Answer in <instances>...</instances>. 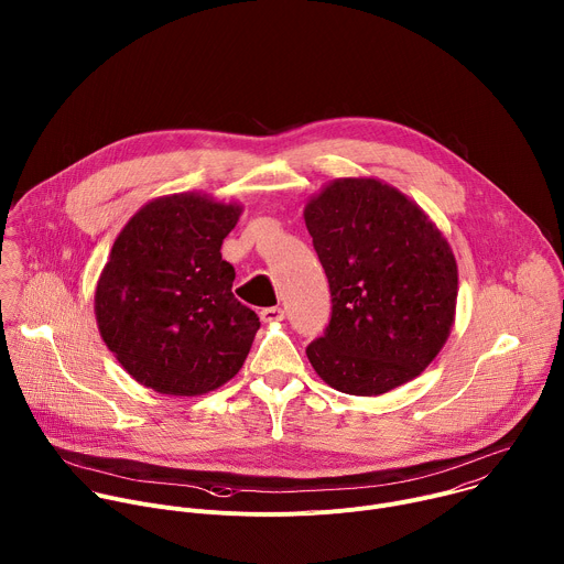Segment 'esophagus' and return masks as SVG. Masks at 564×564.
<instances>
[{
  "mask_svg": "<svg viewBox=\"0 0 564 564\" xmlns=\"http://www.w3.org/2000/svg\"><path fill=\"white\" fill-rule=\"evenodd\" d=\"M259 314H261L263 324H276V321H283L285 310L283 307H263Z\"/></svg>",
  "mask_w": 564,
  "mask_h": 564,
  "instance_id": "34e87169",
  "label": "esophagus"
}]
</instances>
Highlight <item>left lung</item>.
Instances as JSON below:
<instances>
[{
    "instance_id": "8db88e82",
    "label": "left lung",
    "mask_w": 564,
    "mask_h": 564,
    "mask_svg": "<svg viewBox=\"0 0 564 564\" xmlns=\"http://www.w3.org/2000/svg\"><path fill=\"white\" fill-rule=\"evenodd\" d=\"M333 316L307 346L316 375L348 394L415 379L455 324L457 263L426 212L377 178H337L303 209Z\"/></svg>"
}]
</instances>
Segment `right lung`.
I'll list each match as a JSON object with an SVG mask.
<instances>
[{
  "label": "right lung",
  "instance_id": "add662e5",
  "mask_svg": "<svg viewBox=\"0 0 564 564\" xmlns=\"http://www.w3.org/2000/svg\"><path fill=\"white\" fill-rule=\"evenodd\" d=\"M243 207L185 192L142 205L118 234L96 288L107 348L142 386L196 397L227 383L261 321L231 294L223 238Z\"/></svg>",
  "mask_w": 564,
  "mask_h": 564
}]
</instances>
